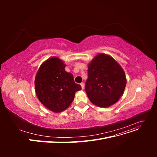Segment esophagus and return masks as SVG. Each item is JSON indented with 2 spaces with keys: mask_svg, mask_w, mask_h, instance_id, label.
Listing matches in <instances>:
<instances>
[{
  "mask_svg": "<svg viewBox=\"0 0 157 157\" xmlns=\"http://www.w3.org/2000/svg\"><path fill=\"white\" fill-rule=\"evenodd\" d=\"M80 86H81V88H82V90L84 88V84L83 82H81V83H80Z\"/></svg>",
  "mask_w": 157,
  "mask_h": 157,
  "instance_id": "obj_1",
  "label": "esophagus"
}]
</instances>
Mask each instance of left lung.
Returning <instances> with one entry per match:
<instances>
[{
  "label": "left lung",
  "instance_id": "8db88e82",
  "mask_svg": "<svg viewBox=\"0 0 157 157\" xmlns=\"http://www.w3.org/2000/svg\"><path fill=\"white\" fill-rule=\"evenodd\" d=\"M126 84L124 70L112 57L97 55L88 65L85 91L94 105L107 107L118 101Z\"/></svg>",
  "mask_w": 157,
  "mask_h": 157
}]
</instances>
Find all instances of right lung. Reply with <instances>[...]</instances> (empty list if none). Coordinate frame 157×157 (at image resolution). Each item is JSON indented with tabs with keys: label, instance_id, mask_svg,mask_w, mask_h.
I'll return each mask as SVG.
<instances>
[{
	"label": "right lung",
	"instance_id": "right-lung-1",
	"mask_svg": "<svg viewBox=\"0 0 157 157\" xmlns=\"http://www.w3.org/2000/svg\"><path fill=\"white\" fill-rule=\"evenodd\" d=\"M65 64L53 57L42 63L36 75L35 92L39 101L49 110L59 113L73 102L76 92L81 90L73 75L65 70Z\"/></svg>",
	"mask_w": 157,
	"mask_h": 157
}]
</instances>
